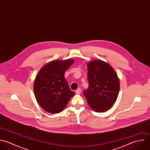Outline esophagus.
I'll use <instances>...</instances> for the list:
<instances>
[{"label": "esophagus", "instance_id": "34e87169", "mask_svg": "<svg viewBox=\"0 0 150 150\" xmlns=\"http://www.w3.org/2000/svg\"><path fill=\"white\" fill-rule=\"evenodd\" d=\"M76 93L77 94H80L81 93V88H78L76 91Z\"/></svg>", "mask_w": 150, "mask_h": 150}]
</instances>
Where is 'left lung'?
<instances>
[{
    "label": "left lung",
    "instance_id": "obj_1",
    "mask_svg": "<svg viewBox=\"0 0 150 150\" xmlns=\"http://www.w3.org/2000/svg\"><path fill=\"white\" fill-rule=\"evenodd\" d=\"M87 68L89 86L83 94L94 110L106 112L117 98L120 89L119 78L109 63L100 59L87 63Z\"/></svg>",
    "mask_w": 150,
    "mask_h": 150
}]
</instances>
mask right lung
I'll list each match as a JSON object with an SVG mask.
<instances>
[{
	"mask_svg": "<svg viewBox=\"0 0 150 150\" xmlns=\"http://www.w3.org/2000/svg\"><path fill=\"white\" fill-rule=\"evenodd\" d=\"M74 60H53L44 65L34 83V92L39 105L50 113L61 112L75 94L64 77L66 71Z\"/></svg>",
	"mask_w": 150,
	"mask_h": 150,
	"instance_id": "add662e5",
	"label": "right lung"
}]
</instances>
